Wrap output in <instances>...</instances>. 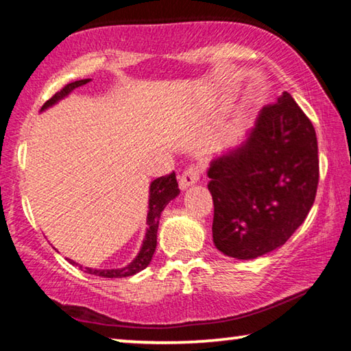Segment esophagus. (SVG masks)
Returning <instances> with one entry per match:
<instances>
[{
	"label": "esophagus",
	"mask_w": 351,
	"mask_h": 351,
	"mask_svg": "<svg viewBox=\"0 0 351 351\" xmlns=\"http://www.w3.org/2000/svg\"><path fill=\"white\" fill-rule=\"evenodd\" d=\"M199 181V169L197 165H192L189 167L186 171H184L181 180H180V189L181 190H187L189 187L195 186Z\"/></svg>",
	"instance_id": "esophagus-1"
}]
</instances>
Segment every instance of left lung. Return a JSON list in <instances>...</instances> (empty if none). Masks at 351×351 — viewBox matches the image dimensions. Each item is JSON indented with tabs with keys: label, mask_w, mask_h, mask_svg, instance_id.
Wrapping results in <instances>:
<instances>
[{
	"label": "left lung",
	"mask_w": 351,
	"mask_h": 351,
	"mask_svg": "<svg viewBox=\"0 0 351 351\" xmlns=\"http://www.w3.org/2000/svg\"><path fill=\"white\" fill-rule=\"evenodd\" d=\"M213 245L237 260L276 251L305 221L319 182L313 123L288 93L207 169Z\"/></svg>",
	"instance_id": "8db88e82"
}]
</instances>
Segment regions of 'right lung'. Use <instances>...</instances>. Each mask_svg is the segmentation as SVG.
<instances>
[{"mask_svg": "<svg viewBox=\"0 0 351 351\" xmlns=\"http://www.w3.org/2000/svg\"><path fill=\"white\" fill-rule=\"evenodd\" d=\"M90 82L91 79H82V80H75L73 83H68L62 91H58L54 97H51L43 106H41V112L46 111L47 108H51V106L57 105L64 97H68L75 88L86 85V83ZM178 195H180V189H178L175 173H171L169 176L156 178V180L150 182V187H148V210H147V221H145L147 223L145 237L144 240H142L138 255H136V257L130 261L127 266H123V268L99 269V268H90V266L75 263V261L71 258H66V260L71 265L79 266V268L82 271H85L86 274L104 277V278H123V277L138 274V272L145 269L147 266L150 265L154 249H156L159 218H161V213L165 209V206H167L171 199H175Z\"/></svg>", "mask_w": 351, "mask_h": 351, "instance_id": "add662e5", "label": "right lung"}]
</instances>
